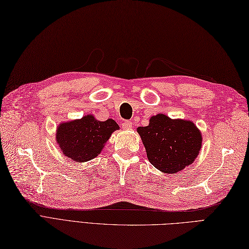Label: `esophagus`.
I'll return each mask as SVG.
<instances>
[{"mask_svg":"<svg viewBox=\"0 0 249 249\" xmlns=\"http://www.w3.org/2000/svg\"><path fill=\"white\" fill-rule=\"evenodd\" d=\"M122 126L124 127V129H131V127L133 126V123L131 122V120H124V122H123V124H122Z\"/></svg>","mask_w":249,"mask_h":249,"instance_id":"1","label":"esophagus"}]
</instances>
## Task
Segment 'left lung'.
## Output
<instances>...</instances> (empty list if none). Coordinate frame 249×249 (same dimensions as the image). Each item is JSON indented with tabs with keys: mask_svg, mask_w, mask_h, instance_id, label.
<instances>
[{
	"mask_svg": "<svg viewBox=\"0 0 249 249\" xmlns=\"http://www.w3.org/2000/svg\"><path fill=\"white\" fill-rule=\"evenodd\" d=\"M150 162L159 171L175 174L194 162L202 137L192 122L158 114L146 126L137 129Z\"/></svg>",
	"mask_w": 249,
	"mask_h": 249,
	"instance_id": "obj_1",
	"label": "left lung"
}]
</instances>
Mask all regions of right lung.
Masks as SVG:
<instances>
[{"label":"right lung","mask_w":249,"mask_h":249,"mask_svg":"<svg viewBox=\"0 0 249 249\" xmlns=\"http://www.w3.org/2000/svg\"><path fill=\"white\" fill-rule=\"evenodd\" d=\"M118 129L113 119L99 122L92 115L64 123L58 126L56 141L65 156L77 162H86L102 152L111 134Z\"/></svg>","instance_id":"right-lung-1"}]
</instances>
